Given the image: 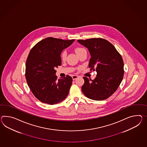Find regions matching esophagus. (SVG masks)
<instances>
[{
	"instance_id": "esophagus-1",
	"label": "esophagus",
	"mask_w": 147,
	"mask_h": 147,
	"mask_svg": "<svg viewBox=\"0 0 147 147\" xmlns=\"http://www.w3.org/2000/svg\"><path fill=\"white\" fill-rule=\"evenodd\" d=\"M78 77H79V76H78V75H73L72 76V79H73V80H75V79H77Z\"/></svg>"
}]
</instances>
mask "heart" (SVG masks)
Returning a JSON list of instances; mask_svg holds the SVG:
<instances>
[{
	"mask_svg": "<svg viewBox=\"0 0 147 147\" xmlns=\"http://www.w3.org/2000/svg\"><path fill=\"white\" fill-rule=\"evenodd\" d=\"M86 50V49L83 48H81V47H78L76 48H75V51L76 54H80V53H81L83 51H84ZM66 51L65 50H64L61 52V59L63 60V61H64L65 59H66Z\"/></svg>",
	"mask_w": 147,
	"mask_h": 147,
	"instance_id": "b5f03b06",
	"label": "heart"
}]
</instances>
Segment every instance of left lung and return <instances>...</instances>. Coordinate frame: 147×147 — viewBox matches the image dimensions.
<instances>
[{"mask_svg":"<svg viewBox=\"0 0 147 147\" xmlns=\"http://www.w3.org/2000/svg\"><path fill=\"white\" fill-rule=\"evenodd\" d=\"M86 47L91 55L89 67L96 70L97 76L93 80L83 77L82 91L88 98L104 100L111 96L117 89L124 76V62L122 56L107 40L91 38L78 40Z\"/></svg>","mask_w":147,"mask_h":147,"instance_id":"1","label":"left lung"}]
</instances>
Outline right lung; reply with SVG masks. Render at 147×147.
Listing matches in <instances>:
<instances>
[{
	"mask_svg": "<svg viewBox=\"0 0 147 147\" xmlns=\"http://www.w3.org/2000/svg\"><path fill=\"white\" fill-rule=\"evenodd\" d=\"M74 40L48 37L30 50L26 61L25 78L33 95L41 102L54 105L67 96L72 77L67 75L57 80L55 68L61 65V51Z\"/></svg>",
	"mask_w": 147,
	"mask_h": 147,
	"instance_id": "add662e5",
	"label": "right lung"
}]
</instances>
